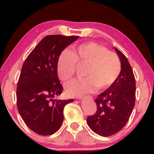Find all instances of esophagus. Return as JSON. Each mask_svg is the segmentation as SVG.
Instances as JSON below:
<instances>
[{"label":"esophagus","mask_w":154,"mask_h":154,"mask_svg":"<svg viewBox=\"0 0 154 154\" xmlns=\"http://www.w3.org/2000/svg\"><path fill=\"white\" fill-rule=\"evenodd\" d=\"M83 98V97H78V99H82Z\"/></svg>","instance_id":"1"}]
</instances>
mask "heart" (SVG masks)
I'll use <instances>...</instances> for the list:
<instances>
[{"mask_svg": "<svg viewBox=\"0 0 154 154\" xmlns=\"http://www.w3.org/2000/svg\"><path fill=\"white\" fill-rule=\"evenodd\" d=\"M76 64L85 66L83 79L71 82L66 93L79 96L97 90H104L113 85L121 71V63L115 52L105 46L88 42L73 48L71 52H62L59 57L57 71L59 79L68 83L73 79Z\"/></svg>", "mask_w": 154, "mask_h": 154, "instance_id": "b5f03b06", "label": "heart"}]
</instances>
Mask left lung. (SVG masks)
I'll return each instance as SVG.
<instances>
[{
	"label": "left lung",
	"mask_w": 154,
	"mask_h": 154,
	"mask_svg": "<svg viewBox=\"0 0 154 154\" xmlns=\"http://www.w3.org/2000/svg\"><path fill=\"white\" fill-rule=\"evenodd\" d=\"M121 71L112 85L97 97V111L87 118L89 127L99 135L109 137L125 127L135 104L136 84L128 59L116 48Z\"/></svg>",
	"instance_id": "8db88e82"
}]
</instances>
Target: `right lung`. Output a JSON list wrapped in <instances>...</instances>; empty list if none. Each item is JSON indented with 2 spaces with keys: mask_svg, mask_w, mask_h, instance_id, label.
I'll list each match as a JSON object with an SVG mask.
<instances>
[{
  "mask_svg": "<svg viewBox=\"0 0 154 154\" xmlns=\"http://www.w3.org/2000/svg\"><path fill=\"white\" fill-rule=\"evenodd\" d=\"M79 38L46 35L22 65L17 86V106L25 124L40 135H50L60 129L64 106L73 101L54 99L63 91L57 64L64 48Z\"/></svg>",
  "mask_w": 154,
  "mask_h": 154,
  "instance_id": "right-lung-1",
  "label": "right lung"
}]
</instances>
